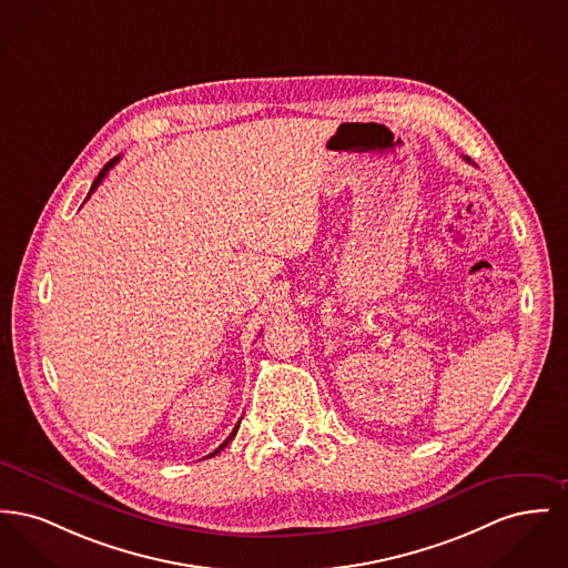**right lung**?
<instances>
[{
	"label": "right lung",
	"instance_id": "1",
	"mask_svg": "<svg viewBox=\"0 0 568 568\" xmlns=\"http://www.w3.org/2000/svg\"><path fill=\"white\" fill-rule=\"evenodd\" d=\"M118 161H120V159H113V161H109V163H106V165H104V168L101 169V173H99V178H97V180H94V184H92V189H90V193H88V197H90V195H92V193H94V191H97V189H99V184H101L102 180H104V175H106V171H109V169L113 168V165H115V163H118ZM237 427H240V425H235L234 432H232V434H230V437H227V439H225V442H223V444H221V446H219V448H216V450H214V453H210V455H207V457H214V455H219V453H221V450H223V448H225V446H227V444H230V442H232V439H234L235 434H237Z\"/></svg>",
	"mask_w": 568,
	"mask_h": 568
}]
</instances>
